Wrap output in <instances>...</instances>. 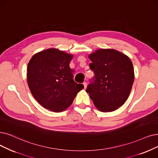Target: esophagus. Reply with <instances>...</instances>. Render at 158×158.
Instances as JSON below:
<instances>
[{
  "instance_id": "1",
  "label": "esophagus",
  "mask_w": 158,
  "mask_h": 158,
  "mask_svg": "<svg viewBox=\"0 0 158 158\" xmlns=\"http://www.w3.org/2000/svg\"><path fill=\"white\" fill-rule=\"evenodd\" d=\"M83 85H84V89H86V87H87V82H84V83H83Z\"/></svg>"
}]
</instances>
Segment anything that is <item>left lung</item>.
Masks as SVG:
<instances>
[{
  "label": "left lung",
  "mask_w": 158,
  "mask_h": 158,
  "mask_svg": "<svg viewBox=\"0 0 158 158\" xmlns=\"http://www.w3.org/2000/svg\"><path fill=\"white\" fill-rule=\"evenodd\" d=\"M94 76L86 92L96 108L110 112L128 99L134 81L132 62L127 56L114 49H98L89 54Z\"/></svg>",
  "instance_id": "8db88e82"
}]
</instances>
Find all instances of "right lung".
Wrapping results in <instances>:
<instances>
[{"label":"right lung","instance_id":"1","mask_svg":"<svg viewBox=\"0 0 158 158\" xmlns=\"http://www.w3.org/2000/svg\"><path fill=\"white\" fill-rule=\"evenodd\" d=\"M73 56L56 48L35 54L27 67V82L34 97L44 108L61 112L71 105L84 85L73 80L69 67Z\"/></svg>","mask_w":158,"mask_h":158}]
</instances>
